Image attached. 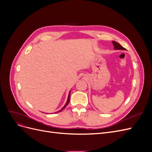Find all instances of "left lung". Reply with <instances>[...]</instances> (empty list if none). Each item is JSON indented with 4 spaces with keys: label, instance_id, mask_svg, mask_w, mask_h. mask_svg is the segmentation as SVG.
<instances>
[{
    "label": "left lung",
    "instance_id": "8db88e82",
    "mask_svg": "<svg viewBox=\"0 0 152 152\" xmlns=\"http://www.w3.org/2000/svg\"><path fill=\"white\" fill-rule=\"evenodd\" d=\"M112 43L114 45L115 49H120V50H126V49L123 48L121 44H119L118 42H115V41H112Z\"/></svg>",
    "mask_w": 152,
    "mask_h": 152
}]
</instances>
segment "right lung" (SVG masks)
<instances>
[{"instance_id":"add662e5","label":"right lung","mask_w":152,"mask_h":152,"mask_svg":"<svg viewBox=\"0 0 152 152\" xmlns=\"http://www.w3.org/2000/svg\"><path fill=\"white\" fill-rule=\"evenodd\" d=\"M70 93H69V94H68V99H67V102H66V104H65V106H64V107L60 110H59V111H58L57 112H56V113H58V112H61L62 110H63V109H65V107H66L67 106V104L69 103V102H70Z\"/></svg>"}]
</instances>
